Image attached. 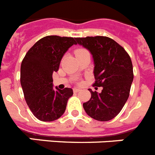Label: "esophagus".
Here are the masks:
<instances>
[{"mask_svg":"<svg viewBox=\"0 0 155 155\" xmlns=\"http://www.w3.org/2000/svg\"><path fill=\"white\" fill-rule=\"evenodd\" d=\"M80 88H77V87H75V88H73V91L74 92H79L80 91Z\"/></svg>","mask_w":155,"mask_h":155,"instance_id":"1","label":"esophagus"}]
</instances>
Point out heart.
I'll list each match as a JSON object with an SVG mask.
<instances>
[{
	"mask_svg": "<svg viewBox=\"0 0 155 155\" xmlns=\"http://www.w3.org/2000/svg\"><path fill=\"white\" fill-rule=\"evenodd\" d=\"M87 50L84 49H78L75 50V55L79 56V55H80V54H83V53H87Z\"/></svg>",
	"mask_w": 155,
	"mask_h": 155,
	"instance_id": "heart-1",
	"label": "heart"
}]
</instances>
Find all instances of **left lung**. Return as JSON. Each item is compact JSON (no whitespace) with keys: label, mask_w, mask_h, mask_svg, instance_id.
Instances as JSON below:
<instances>
[{"label":"left lung","mask_w":155,"mask_h":155,"mask_svg":"<svg viewBox=\"0 0 155 155\" xmlns=\"http://www.w3.org/2000/svg\"><path fill=\"white\" fill-rule=\"evenodd\" d=\"M76 44L89 50L94 60L93 86L102 87L101 93L92 91L83 104L88 116L99 121H108L119 114L129 96L133 81V68L129 55L122 46L104 36L76 38Z\"/></svg>","instance_id":"8db88e82"}]
</instances>
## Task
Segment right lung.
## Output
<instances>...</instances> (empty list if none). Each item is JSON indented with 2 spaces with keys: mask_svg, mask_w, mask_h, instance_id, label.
<instances>
[{
  "mask_svg": "<svg viewBox=\"0 0 155 155\" xmlns=\"http://www.w3.org/2000/svg\"><path fill=\"white\" fill-rule=\"evenodd\" d=\"M75 38L46 36L28 50L20 68V84L26 102L32 114L41 121H53L64 114L71 88H53V73L58 71L64 53Z\"/></svg>",
  "mask_w": 155,
  "mask_h": 155,
  "instance_id": "add662e5",
  "label": "right lung"
}]
</instances>
